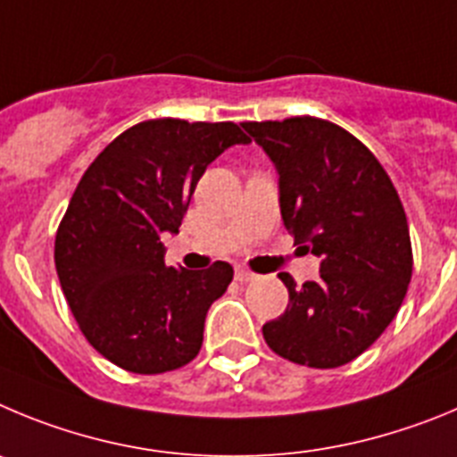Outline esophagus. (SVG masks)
I'll return each instance as SVG.
<instances>
[{
	"mask_svg": "<svg viewBox=\"0 0 457 457\" xmlns=\"http://www.w3.org/2000/svg\"><path fill=\"white\" fill-rule=\"evenodd\" d=\"M234 278H237L238 282H253V279H257V275H254L253 270H248V269H237Z\"/></svg>",
	"mask_w": 457,
	"mask_h": 457,
	"instance_id": "obj_1",
	"label": "esophagus"
}]
</instances>
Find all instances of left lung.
Returning <instances> with one entry per match:
<instances>
[{
  "instance_id": "left-lung-1",
  "label": "left lung",
  "mask_w": 457,
  "mask_h": 457,
  "mask_svg": "<svg viewBox=\"0 0 457 457\" xmlns=\"http://www.w3.org/2000/svg\"><path fill=\"white\" fill-rule=\"evenodd\" d=\"M279 175V212L320 278L295 287L262 332L273 353L312 369L355 360L396 316L412 278L408 219L373 152L344 127L312 116L244 122Z\"/></svg>"
}]
</instances>
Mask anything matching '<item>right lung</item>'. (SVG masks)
<instances>
[{
    "label": "right lung",
    "instance_id": "1",
    "mask_svg": "<svg viewBox=\"0 0 457 457\" xmlns=\"http://www.w3.org/2000/svg\"><path fill=\"white\" fill-rule=\"evenodd\" d=\"M250 143L234 122L145 120L125 129L77 184L54 241L61 289L88 344L131 373H166L200 353L204 316L232 266H166L195 184L220 152Z\"/></svg>",
    "mask_w": 457,
    "mask_h": 457
}]
</instances>
